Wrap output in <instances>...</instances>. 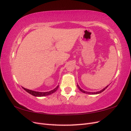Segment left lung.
Returning a JSON list of instances; mask_svg holds the SVG:
<instances>
[{
    "label": "left lung",
    "mask_w": 131,
    "mask_h": 131,
    "mask_svg": "<svg viewBox=\"0 0 131 131\" xmlns=\"http://www.w3.org/2000/svg\"><path fill=\"white\" fill-rule=\"evenodd\" d=\"M77 86H78V89L80 90V91H81L82 92H83V93H87V94H99V93H101V92H102L103 91H104L107 88H108V86H107L106 87H105V88H104V89H103V90H102L101 91H98V92H86V91H84L82 89H81L80 87H79V86L78 85H77Z\"/></svg>",
    "instance_id": "obj_1"
}]
</instances>
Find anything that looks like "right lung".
<instances>
[{
    "label": "right lung",
    "instance_id": "obj_1",
    "mask_svg": "<svg viewBox=\"0 0 131 131\" xmlns=\"http://www.w3.org/2000/svg\"><path fill=\"white\" fill-rule=\"evenodd\" d=\"M58 87H59V85H58L54 89L49 91V92H36V91H34L30 90H28V89H26L24 88H23V89H24L26 91V92H27L28 93H29V94H30L31 95H33V96H35V97H43V96H49V95H50L51 94L53 93L54 92H55L57 91V90L58 88Z\"/></svg>",
    "mask_w": 131,
    "mask_h": 131
}]
</instances>
